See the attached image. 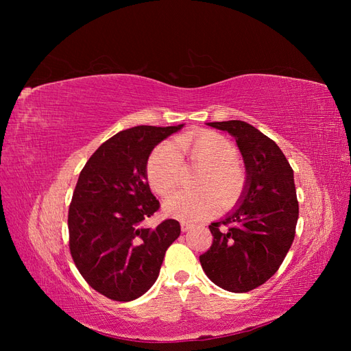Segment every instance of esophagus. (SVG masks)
<instances>
[{"instance_id": "obj_1", "label": "esophagus", "mask_w": 351, "mask_h": 351, "mask_svg": "<svg viewBox=\"0 0 351 351\" xmlns=\"http://www.w3.org/2000/svg\"><path fill=\"white\" fill-rule=\"evenodd\" d=\"M180 227H182V231H187L193 227V224H190V222H187V221H182L180 222Z\"/></svg>"}]
</instances>
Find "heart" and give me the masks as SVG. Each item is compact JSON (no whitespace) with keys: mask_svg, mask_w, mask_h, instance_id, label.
Returning <instances> with one entry per match:
<instances>
[{"mask_svg":"<svg viewBox=\"0 0 351 351\" xmlns=\"http://www.w3.org/2000/svg\"><path fill=\"white\" fill-rule=\"evenodd\" d=\"M237 147L217 132H200L177 137L174 143L158 145L146 162V178L159 196H168L182 182L184 162L200 167L195 187L165 202L169 215L186 221L209 217L222 205L237 200L246 186V169L237 161ZM221 199H219V196Z\"/></svg>","mask_w":351,"mask_h":351,"instance_id":"b5f03b06","label":"heart"}]
</instances>
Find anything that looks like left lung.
I'll use <instances>...</instances> for the list:
<instances>
[{
	"mask_svg": "<svg viewBox=\"0 0 351 351\" xmlns=\"http://www.w3.org/2000/svg\"><path fill=\"white\" fill-rule=\"evenodd\" d=\"M210 127L236 137L247 169L240 206L209 226L210 247L199 256L212 282L232 293H247L267 282L289 253L299 218L293 168L268 136L244 121Z\"/></svg>",
	"mask_w": 351,
	"mask_h": 351,
	"instance_id": "left-lung-1",
	"label": "left lung"
}]
</instances>
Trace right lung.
Listing matches in <instances>:
<instances>
[{
	"mask_svg": "<svg viewBox=\"0 0 351 351\" xmlns=\"http://www.w3.org/2000/svg\"><path fill=\"white\" fill-rule=\"evenodd\" d=\"M183 127L137 125L104 142L80 171L69 208V247L93 290L130 302L156 281L167 249L180 236L176 219L142 227L159 210L146 178L154 147Z\"/></svg>",
	"mask_w": 351,
	"mask_h": 351,
	"instance_id": "right-lung-1",
	"label": "right lung"
}]
</instances>
